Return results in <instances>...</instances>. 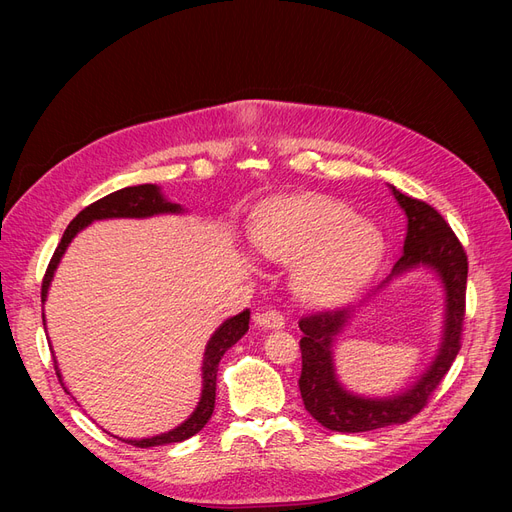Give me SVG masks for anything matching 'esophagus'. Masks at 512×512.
Returning <instances> with one entry per match:
<instances>
[{
    "label": "esophagus",
    "instance_id": "1",
    "mask_svg": "<svg viewBox=\"0 0 512 512\" xmlns=\"http://www.w3.org/2000/svg\"><path fill=\"white\" fill-rule=\"evenodd\" d=\"M255 321H257V326H261L265 330H278L284 326V315L278 309H267V311L259 313L255 317Z\"/></svg>",
    "mask_w": 512,
    "mask_h": 512
}]
</instances>
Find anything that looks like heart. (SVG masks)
<instances>
[{
	"label": "heart",
	"instance_id": "heart-1",
	"mask_svg": "<svg viewBox=\"0 0 512 512\" xmlns=\"http://www.w3.org/2000/svg\"><path fill=\"white\" fill-rule=\"evenodd\" d=\"M253 247L278 263H296L294 292L305 303L332 305L378 265L384 240L359 213L330 197H288L261 207L251 230Z\"/></svg>",
	"mask_w": 512,
	"mask_h": 512
}]
</instances>
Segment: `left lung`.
Masks as SVG:
<instances>
[{"label":"left lung","instance_id":"8db88e82","mask_svg":"<svg viewBox=\"0 0 512 512\" xmlns=\"http://www.w3.org/2000/svg\"><path fill=\"white\" fill-rule=\"evenodd\" d=\"M392 193L400 207L405 209L409 224L405 253L396 261L390 278L419 265H427L438 272L446 290L444 338L436 361L429 365V369L421 375V380L411 390L390 398H363L346 392L338 384L332 363L334 336L342 330L355 307L321 309L303 315L299 321V328L303 332V369L299 388L305 409L315 421L332 429V432L357 434L411 421L427 405V400L432 398V394L444 380V375L448 373L452 361L461 351L469 270L467 253L448 222L432 205L409 195H402L394 186ZM386 282L373 288L367 294V299H371Z\"/></svg>","mask_w":512,"mask_h":512}]
</instances>
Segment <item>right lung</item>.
Returning a JSON list of instances; mask_svg holds the SVG:
<instances>
[{"instance_id":"add662e5","label":"right lung","mask_w":512,"mask_h":512,"mask_svg":"<svg viewBox=\"0 0 512 512\" xmlns=\"http://www.w3.org/2000/svg\"><path fill=\"white\" fill-rule=\"evenodd\" d=\"M178 211H182L180 205L170 203V201L161 197L159 188L155 184L128 186V188H122V191H116L112 195H107V197L91 203L89 207H85L66 228L56 253H53V257L47 265L45 276H43V284H41V303H45L47 288H49V282L53 278V272H56V267H58L66 247L70 245V240L76 236L78 230H83L93 220L149 218V215H155V213H178ZM249 317H251V313H249V309H245L242 313L226 319L224 324L218 330H215L211 340L207 342L205 357H203V392H201V400H199L195 413L168 434L145 438V440H124V442L137 446V448H151V446H166V444L182 442V440H188L191 436L199 434L201 429L205 427V423L211 419V413H213V407H215V380H218V365H220V361H222V357H224L228 348L232 344H236L249 330ZM53 367H56V373L60 378L56 361H53Z\"/></svg>"}]
</instances>
